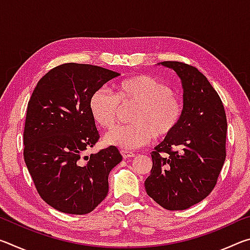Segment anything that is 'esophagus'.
Instances as JSON below:
<instances>
[{
  "label": "esophagus",
  "mask_w": 250,
  "mask_h": 250,
  "mask_svg": "<svg viewBox=\"0 0 250 250\" xmlns=\"http://www.w3.org/2000/svg\"><path fill=\"white\" fill-rule=\"evenodd\" d=\"M121 154L124 156V159H129V158H133L134 153L131 151H126V150H122L121 151Z\"/></svg>",
  "instance_id": "obj_1"
}]
</instances>
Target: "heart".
<instances>
[{
  "label": "heart",
  "mask_w": 250,
  "mask_h": 250,
  "mask_svg": "<svg viewBox=\"0 0 250 250\" xmlns=\"http://www.w3.org/2000/svg\"><path fill=\"white\" fill-rule=\"evenodd\" d=\"M116 96L100 88L91 95L89 111L104 129L116 125L120 107L134 104L130 115L132 124L117 126L105 135L107 145L135 149L147 145L154 137L167 138L179 126L183 105L170 87L150 75H138L121 80L115 86Z\"/></svg>",
  "instance_id": "heart-1"
}]
</instances>
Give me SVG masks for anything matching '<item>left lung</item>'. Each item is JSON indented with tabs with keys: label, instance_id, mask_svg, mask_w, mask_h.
<instances>
[{
	"label": "left lung",
	"instance_id": "left-lung-1",
	"mask_svg": "<svg viewBox=\"0 0 250 250\" xmlns=\"http://www.w3.org/2000/svg\"><path fill=\"white\" fill-rule=\"evenodd\" d=\"M183 86L179 126L151 153L145 182L151 198L168 210H183L213 191L226 158V113L216 90L200 70L180 62H159Z\"/></svg>",
	"mask_w": 250,
	"mask_h": 250
}]
</instances>
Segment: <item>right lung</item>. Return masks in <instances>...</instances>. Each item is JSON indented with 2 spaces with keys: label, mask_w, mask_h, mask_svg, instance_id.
I'll list each match as a JSON object with an SVG mask.
<instances>
[{
  "label": "right lung",
  "mask_w": 250,
  "mask_h": 250,
  "mask_svg": "<svg viewBox=\"0 0 250 250\" xmlns=\"http://www.w3.org/2000/svg\"><path fill=\"white\" fill-rule=\"evenodd\" d=\"M119 73L87 64L59 65L34 89L24 126V160L41 197L62 213L94 210L108 194L110 171L121 162L115 146L83 156L98 141L89 99Z\"/></svg>",
  "instance_id": "right-lung-1"
}]
</instances>
